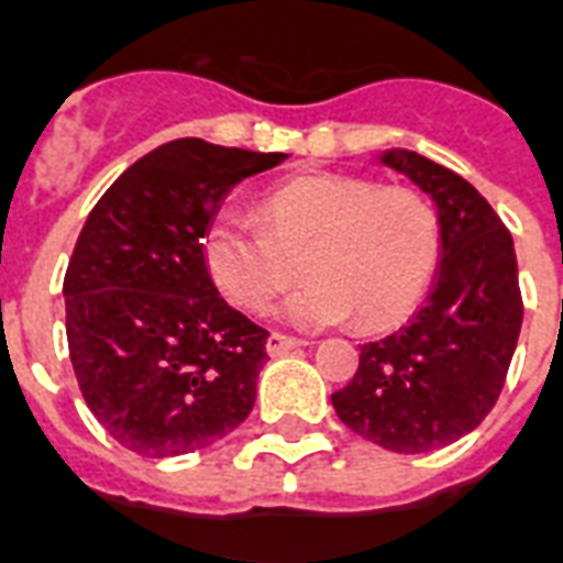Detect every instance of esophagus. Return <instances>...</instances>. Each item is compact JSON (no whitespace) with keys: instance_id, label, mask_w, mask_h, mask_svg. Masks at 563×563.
<instances>
[{"instance_id":"1","label":"esophagus","mask_w":563,"mask_h":563,"mask_svg":"<svg viewBox=\"0 0 563 563\" xmlns=\"http://www.w3.org/2000/svg\"><path fill=\"white\" fill-rule=\"evenodd\" d=\"M297 346H306V341L282 335V332H273V335L266 338V353H269V356H282V353H290V350H297Z\"/></svg>"}]
</instances>
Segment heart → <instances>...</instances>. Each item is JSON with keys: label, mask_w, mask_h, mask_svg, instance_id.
<instances>
[{"label": "heart", "mask_w": 563, "mask_h": 563, "mask_svg": "<svg viewBox=\"0 0 563 563\" xmlns=\"http://www.w3.org/2000/svg\"><path fill=\"white\" fill-rule=\"evenodd\" d=\"M264 228L219 213L201 240L213 285L234 306L264 311L294 278L306 282L278 308L290 327L327 329L356 317L386 329L418 306L439 264V219L407 186L350 175H306L257 201Z\"/></svg>", "instance_id": "obj_1"}]
</instances>
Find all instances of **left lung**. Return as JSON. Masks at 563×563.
<instances>
[{
	"mask_svg": "<svg viewBox=\"0 0 563 563\" xmlns=\"http://www.w3.org/2000/svg\"><path fill=\"white\" fill-rule=\"evenodd\" d=\"M379 163L437 205V276L407 327L362 344L332 407L358 437L421 454L472 433L496 407L522 327L517 252L487 198L451 168L404 147Z\"/></svg>",
	"mask_w": 563,
	"mask_h": 563,
	"instance_id": "8db88e82",
	"label": "left lung"
}]
</instances>
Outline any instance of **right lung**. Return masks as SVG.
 <instances>
[{
    "label": "right lung",
    "instance_id": "1",
    "mask_svg": "<svg viewBox=\"0 0 563 563\" xmlns=\"http://www.w3.org/2000/svg\"><path fill=\"white\" fill-rule=\"evenodd\" d=\"M285 159L175 139L88 213L65 276L70 362L106 433L142 457L207 448L255 407L269 332L219 297L201 240L243 177Z\"/></svg>",
    "mask_w": 563,
    "mask_h": 563
}]
</instances>
